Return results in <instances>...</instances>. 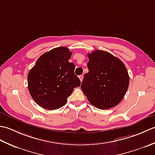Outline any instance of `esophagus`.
<instances>
[{
	"label": "esophagus",
	"mask_w": 155,
	"mask_h": 155,
	"mask_svg": "<svg viewBox=\"0 0 155 155\" xmlns=\"http://www.w3.org/2000/svg\"><path fill=\"white\" fill-rule=\"evenodd\" d=\"M78 77H79V79H80L81 82L83 81V75H80Z\"/></svg>",
	"instance_id": "1"
}]
</instances>
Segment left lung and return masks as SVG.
<instances>
[{"mask_svg": "<svg viewBox=\"0 0 155 155\" xmlns=\"http://www.w3.org/2000/svg\"><path fill=\"white\" fill-rule=\"evenodd\" d=\"M88 72L81 89L89 103L99 109H109L120 103L129 84L127 68L119 58L104 51L88 54Z\"/></svg>", "mask_w": 155, "mask_h": 155, "instance_id": "1", "label": "left lung"}]
</instances>
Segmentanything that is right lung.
I'll return each instance as SVG.
<instances>
[{
    "instance_id": "obj_1",
    "label": "right lung",
    "mask_w": 155,
    "mask_h": 155,
    "mask_svg": "<svg viewBox=\"0 0 155 155\" xmlns=\"http://www.w3.org/2000/svg\"><path fill=\"white\" fill-rule=\"evenodd\" d=\"M71 54L67 47L53 48L42 54L29 71V93L40 107L48 110L63 107L74 88L81 85L74 64L68 62Z\"/></svg>"
}]
</instances>
